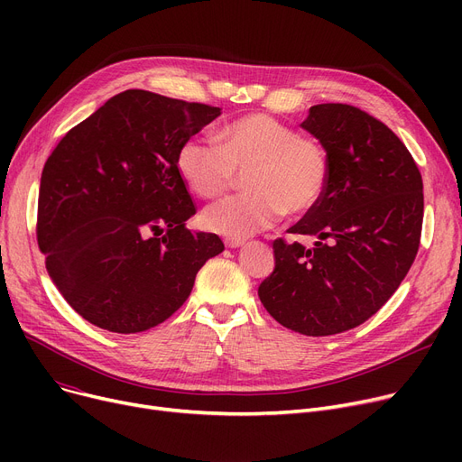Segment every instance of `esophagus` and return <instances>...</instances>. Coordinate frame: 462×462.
<instances>
[{
    "mask_svg": "<svg viewBox=\"0 0 462 462\" xmlns=\"http://www.w3.org/2000/svg\"><path fill=\"white\" fill-rule=\"evenodd\" d=\"M225 245H226L228 249H239V247L245 245V241H244V239H226Z\"/></svg>",
    "mask_w": 462,
    "mask_h": 462,
    "instance_id": "esophagus-1",
    "label": "esophagus"
}]
</instances>
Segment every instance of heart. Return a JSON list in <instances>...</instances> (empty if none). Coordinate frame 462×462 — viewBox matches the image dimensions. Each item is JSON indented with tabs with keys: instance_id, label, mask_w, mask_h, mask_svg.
<instances>
[{
	"instance_id": "heart-1",
	"label": "heart",
	"mask_w": 462,
	"mask_h": 462,
	"mask_svg": "<svg viewBox=\"0 0 462 462\" xmlns=\"http://www.w3.org/2000/svg\"><path fill=\"white\" fill-rule=\"evenodd\" d=\"M181 180L202 199L226 192L236 172L245 174L249 192L211 204L202 213L208 230L245 239L273 226L288 213L312 211L329 183V157L324 145L300 136L270 114L239 117L218 133V142L192 136L176 157Z\"/></svg>"
}]
</instances>
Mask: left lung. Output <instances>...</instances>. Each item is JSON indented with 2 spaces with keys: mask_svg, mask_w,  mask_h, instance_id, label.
Instances as JSON below:
<instances>
[{
  "mask_svg": "<svg viewBox=\"0 0 462 462\" xmlns=\"http://www.w3.org/2000/svg\"><path fill=\"white\" fill-rule=\"evenodd\" d=\"M301 127L329 157L324 199L292 234L314 245L273 241L275 270L258 286L284 328L309 337L348 331L387 301L420 249L423 181L399 136L356 106H310Z\"/></svg>",
  "mask_w": 462,
  "mask_h": 462,
  "instance_id": "left-lung-1",
  "label": "left lung"
}]
</instances>
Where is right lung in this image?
Masks as SVG:
<instances>
[{"instance_id": "1", "label": "right lung", "mask_w": 462, "mask_h": 462, "mask_svg": "<svg viewBox=\"0 0 462 462\" xmlns=\"http://www.w3.org/2000/svg\"><path fill=\"white\" fill-rule=\"evenodd\" d=\"M221 108L127 89L70 129L48 157L37 241L46 272L89 324L138 333L185 303L202 265L225 251L185 228L197 213L180 145Z\"/></svg>"}]
</instances>
